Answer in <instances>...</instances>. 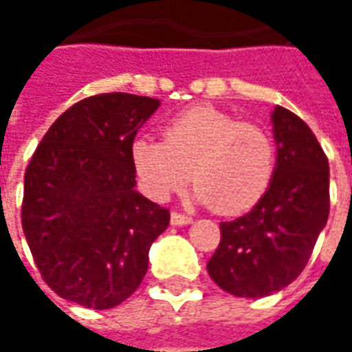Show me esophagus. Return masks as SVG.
<instances>
[{"label": "esophagus", "instance_id": "34e87169", "mask_svg": "<svg viewBox=\"0 0 352 352\" xmlns=\"http://www.w3.org/2000/svg\"><path fill=\"white\" fill-rule=\"evenodd\" d=\"M190 223H192V217H186V215L177 213V211L171 213V225L173 227H184V225H190Z\"/></svg>", "mask_w": 352, "mask_h": 352}]
</instances>
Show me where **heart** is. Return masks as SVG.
<instances>
[{
    "label": "heart",
    "mask_w": 352,
    "mask_h": 352,
    "mask_svg": "<svg viewBox=\"0 0 352 352\" xmlns=\"http://www.w3.org/2000/svg\"><path fill=\"white\" fill-rule=\"evenodd\" d=\"M164 142L142 137L131 160L154 198H168L192 177L194 198L227 215L252 210L276 171L274 141L263 127L213 107H194L169 120Z\"/></svg>",
    "instance_id": "1"
}]
</instances>
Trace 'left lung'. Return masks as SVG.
<instances>
[{
	"label": "left lung",
	"instance_id": "1",
	"mask_svg": "<svg viewBox=\"0 0 352 352\" xmlns=\"http://www.w3.org/2000/svg\"><path fill=\"white\" fill-rule=\"evenodd\" d=\"M276 171L250 213L221 223V244L208 263L211 280L236 297L272 296L309 261L330 215V166L303 120L286 108L270 114Z\"/></svg>",
	"mask_w": 352,
	"mask_h": 352
}]
</instances>
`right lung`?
<instances>
[{
  "mask_svg": "<svg viewBox=\"0 0 352 352\" xmlns=\"http://www.w3.org/2000/svg\"><path fill=\"white\" fill-rule=\"evenodd\" d=\"M158 99L107 93L76 102L24 173L22 230L47 286L87 309H112L141 286L169 211L135 190L131 146Z\"/></svg>",
  "mask_w": 352,
  "mask_h": 352,
  "instance_id": "1",
  "label": "right lung"
}]
</instances>
